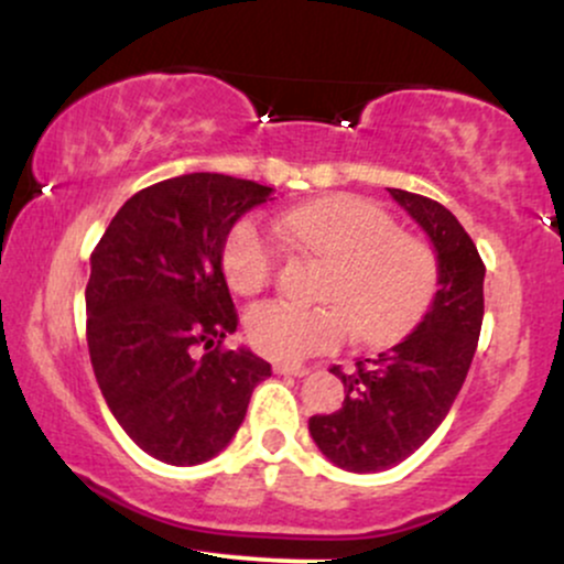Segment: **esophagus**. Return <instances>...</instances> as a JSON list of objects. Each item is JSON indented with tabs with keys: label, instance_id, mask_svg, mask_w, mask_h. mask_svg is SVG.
Instances as JSON below:
<instances>
[{
	"label": "esophagus",
	"instance_id": "34e87169",
	"mask_svg": "<svg viewBox=\"0 0 564 564\" xmlns=\"http://www.w3.org/2000/svg\"><path fill=\"white\" fill-rule=\"evenodd\" d=\"M275 373H283V377H307V366H294V364H273Z\"/></svg>",
	"mask_w": 564,
	"mask_h": 564
}]
</instances>
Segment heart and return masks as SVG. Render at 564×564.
<instances>
[{
  "mask_svg": "<svg viewBox=\"0 0 564 564\" xmlns=\"http://www.w3.org/2000/svg\"><path fill=\"white\" fill-rule=\"evenodd\" d=\"M281 230L307 254L332 262L323 302L300 307L262 302L246 313V336L264 358L296 364L332 352L355 332L364 345H392L424 321L440 291V260L424 238L400 232L373 200L334 196L281 217ZM281 251L254 217L232 225L223 243V273L241 296L275 281Z\"/></svg>",
  "mask_w": 564,
  "mask_h": 564,
  "instance_id": "1",
  "label": "heart"
}]
</instances>
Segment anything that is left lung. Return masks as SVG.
<instances>
[{"label":"left lung","mask_w":564,"mask_h":564,"mask_svg":"<svg viewBox=\"0 0 564 564\" xmlns=\"http://www.w3.org/2000/svg\"><path fill=\"white\" fill-rule=\"evenodd\" d=\"M422 225L440 260V291L424 321L379 358L358 360L339 411L310 419V435L328 462L347 471H381L422 448L448 416L475 358L482 328L485 264L456 217L437 200L390 187Z\"/></svg>","instance_id":"left-lung-1"}]
</instances>
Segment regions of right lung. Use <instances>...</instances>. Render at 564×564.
<instances>
[{"instance_id": "add662e5", "label": "right lung", "mask_w": 564, "mask_h": 564, "mask_svg": "<svg viewBox=\"0 0 564 564\" xmlns=\"http://www.w3.org/2000/svg\"><path fill=\"white\" fill-rule=\"evenodd\" d=\"M273 187L193 172L142 187L116 212L93 257L87 345L108 408L148 456L191 467L241 426L270 364L225 349L238 313L223 243Z\"/></svg>"}]
</instances>
